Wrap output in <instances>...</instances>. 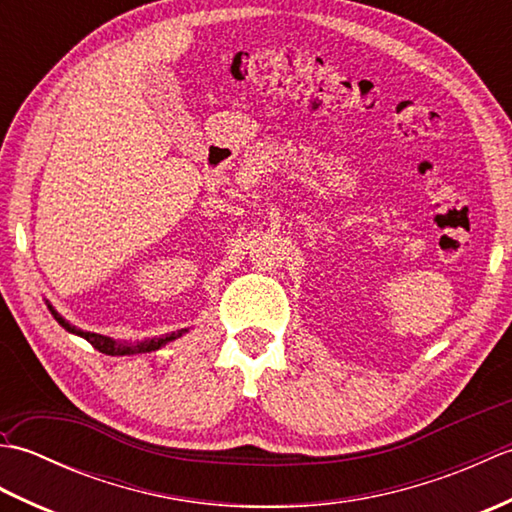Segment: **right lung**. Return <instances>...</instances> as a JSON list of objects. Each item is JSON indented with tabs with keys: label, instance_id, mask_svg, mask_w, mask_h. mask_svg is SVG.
Returning <instances> with one entry per match:
<instances>
[{
	"label": "right lung",
	"instance_id": "right-lung-1",
	"mask_svg": "<svg viewBox=\"0 0 512 512\" xmlns=\"http://www.w3.org/2000/svg\"><path fill=\"white\" fill-rule=\"evenodd\" d=\"M46 306L50 310V314L54 319H57V323L61 325L63 330H68L70 334H76L81 336V339L88 341L90 345H94L96 350L107 354V356H132V354H147V352H156L160 350V347H165L167 343L180 339L182 334H187L189 330H178V332H171V334H162V336H151V339H140V341H118V339H112V336H103V334H96V332H88V330H81L76 328V325H72L68 319H63L61 314L54 310L50 303L46 301Z\"/></svg>",
	"mask_w": 512,
	"mask_h": 512
}]
</instances>
